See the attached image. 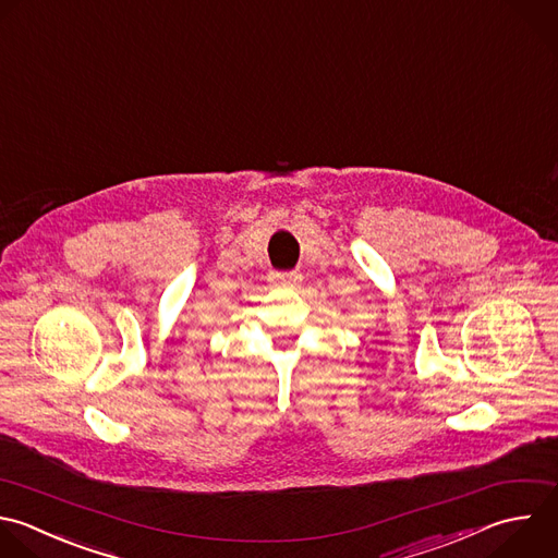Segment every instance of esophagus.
<instances>
[{"label": "esophagus", "instance_id": "esophagus-1", "mask_svg": "<svg viewBox=\"0 0 558 558\" xmlns=\"http://www.w3.org/2000/svg\"><path fill=\"white\" fill-rule=\"evenodd\" d=\"M301 272L290 270V272H270V281L277 286H286V288H296L301 283Z\"/></svg>", "mask_w": 558, "mask_h": 558}]
</instances>
